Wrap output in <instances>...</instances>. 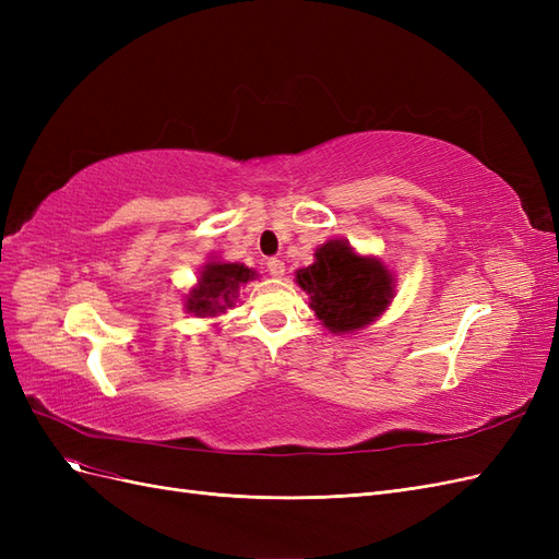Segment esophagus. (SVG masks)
Segmentation results:
<instances>
[{"mask_svg": "<svg viewBox=\"0 0 559 559\" xmlns=\"http://www.w3.org/2000/svg\"><path fill=\"white\" fill-rule=\"evenodd\" d=\"M284 270H286V265H284L280 259H270V261H267V273L273 275V277H282Z\"/></svg>", "mask_w": 559, "mask_h": 559, "instance_id": "34e87169", "label": "esophagus"}]
</instances>
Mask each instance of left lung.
I'll return each mask as SVG.
<instances>
[{
  "instance_id": "left-lung-1",
  "label": "left lung",
  "mask_w": 559,
  "mask_h": 559,
  "mask_svg": "<svg viewBox=\"0 0 559 559\" xmlns=\"http://www.w3.org/2000/svg\"><path fill=\"white\" fill-rule=\"evenodd\" d=\"M296 284L310 296L321 326L335 335L364 331L396 296L392 270L378 257L359 253L347 240L319 245L314 263L296 270Z\"/></svg>"
}]
</instances>
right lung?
<instances>
[{
  "label": "right lung",
  "mask_w": 559,
  "mask_h": 559,
  "mask_svg": "<svg viewBox=\"0 0 559 559\" xmlns=\"http://www.w3.org/2000/svg\"><path fill=\"white\" fill-rule=\"evenodd\" d=\"M257 277V270L245 263H230L216 257L207 259L200 267L198 282L183 294V310L202 319L222 317L240 298V286Z\"/></svg>",
  "instance_id": "obj_1"
}]
</instances>
